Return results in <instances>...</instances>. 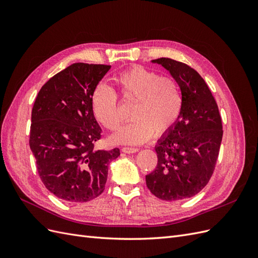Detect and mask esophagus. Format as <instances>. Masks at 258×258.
<instances>
[{
  "label": "esophagus",
  "instance_id": "34e87169",
  "mask_svg": "<svg viewBox=\"0 0 258 258\" xmlns=\"http://www.w3.org/2000/svg\"><path fill=\"white\" fill-rule=\"evenodd\" d=\"M138 151H139V148H136V147H122L121 148V152L126 153V154H134V153H137Z\"/></svg>",
  "mask_w": 258,
  "mask_h": 258
}]
</instances>
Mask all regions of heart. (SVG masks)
<instances>
[{"mask_svg":"<svg viewBox=\"0 0 258 258\" xmlns=\"http://www.w3.org/2000/svg\"><path fill=\"white\" fill-rule=\"evenodd\" d=\"M116 88L124 102L134 103L131 118L111 137L115 144H141L155 135L167 134L177 122L183 110V92L178 82L171 76H160L143 67H134L114 79ZM95 118L108 130H116L121 122L119 104L113 89L97 85L90 97Z\"/></svg>","mask_w":258,"mask_h":258,"instance_id":"heart-1","label":"heart"}]
</instances>
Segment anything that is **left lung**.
Here are the masks:
<instances>
[{
  "label": "left lung",
  "mask_w": 258,
  "mask_h": 258,
  "mask_svg": "<svg viewBox=\"0 0 258 258\" xmlns=\"http://www.w3.org/2000/svg\"><path fill=\"white\" fill-rule=\"evenodd\" d=\"M152 62L178 82L184 103L177 122L155 146L158 163L145 176L146 186L161 200L190 198L213 174L223 138L222 118L212 92L197 71L170 58Z\"/></svg>",
  "instance_id": "left-lung-1"
}]
</instances>
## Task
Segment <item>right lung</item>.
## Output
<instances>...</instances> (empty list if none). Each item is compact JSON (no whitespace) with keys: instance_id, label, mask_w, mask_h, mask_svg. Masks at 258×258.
<instances>
[{"instance_id":"1","label":"right lung","mask_w":258,"mask_h":258,"mask_svg":"<svg viewBox=\"0 0 258 258\" xmlns=\"http://www.w3.org/2000/svg\"><path fill=\"white\" fill-rule=\"evenodd\" d=\"M111 66L73 63L41 88L31 115L30 148L42 182L68 202H87L103 192L108 163L118 148L96 151L101 128L90 97Z\"/></svg>"}]
</instances>
